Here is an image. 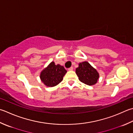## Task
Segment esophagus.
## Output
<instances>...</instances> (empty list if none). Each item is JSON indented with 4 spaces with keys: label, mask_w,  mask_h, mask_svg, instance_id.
I'll list each match as a JSON object with an SVG mask.
<instances>
[{
    "label": "esophagus",
    "mask_w": 133,
    "mask_h": 133,
    "mask_svg": "<svg viewBox=\"0 0 133 133\" xmlns=\"http://www.w3.org/2000/svg\"><path fill=\"white\" fill-rule=\"evenodd\" d=\"M68 70H69V71H71V70H73V67H70V68H69V69H68Z\"/></svg>",
    "instance_id": "1"
}]
</instances>
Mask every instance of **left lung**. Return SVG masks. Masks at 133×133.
<instances>
[{
	"instance_id": "8db88e82",
	"label": "left lung",
	"mask_w": 133,
	"mask_h": 133,
	"mask_svg": "<svg viewBox=\"0 0 133 133\" xmlns=\"http://www.w3.org/2000/svg\"><path fill=\"white\" fill-rule=\"evenodd\" d=\"M75 72L80 81L88 85L96 84L99 78L98 72L88 62L80 63Z\"/></svg>"
}]
</instances>
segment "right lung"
Listing matches in <instances>:
<instances>
[{
  "instance_id": "obj_1",
  "label": "right lung",
  "mask_w": 133,
  "mask_h": 133,
  "mask_svg": "<svg viewBox=\"0 0 133 133\" xmlns=\"http://www.w3.org/2000/svg\"><path fill=\"white\" fill-rule=\"evenodd\" d=\"M67 71L63 66L55 64L54 62L43 70L41 72L40 78L42 82L47 87H53L57 85L63 80Z\"/></svg>"
}]
</instances>
